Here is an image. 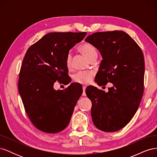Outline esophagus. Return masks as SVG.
I'll list each match as a JSON object with an SVG mask.
<instances>
[{
	"label": "esophagus",
	"instance_id": "1",
	"mask_svg": "<svg viewBox=\"0 0 157 157\" xmlns=\"http://www.w3.org/2000/svg\"><path fill=\"white\" fill-rule=\"evenodd\" d=\"M86 86H82V90H83V94H82V96H86V93H85V90H86Z\"/></svg>",
	"mask_w": 157,
	"mask_h": 157
}]
</instances>
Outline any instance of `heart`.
<instances>
[{"mask_svg": "<svg viewBox=\"0 0 157 157\" xmlns=\"http://www.w3.org/2000/svg\"><path fill=\"white\" fill-rule=\"evenodd\" d=\"M78 50L89 60L94 55H97V51L95 47L89 43H84L78 46ZM72 56L71 53H68L65 58V63L67 68L71 66ZM93 74L91 72H84L80 71L74 76V80L76 82L86 84L91 81Z\"/></svg>", "mask_w": 157, "mask_h": 157, "instance_id": "b5f03b06", "label": "heart"}]
</instances>
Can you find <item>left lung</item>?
Returning a JSON list of instances; mask_svg holds the SVG:
<instances>
[{"mask_svg":"<svg viewBox=\"0 0 157 157\" xmlns=\"http://www.w3.org/2000/svg\"><path fill=\"white\" fill-rule=\"evenodd\" d=\"M86 42L96 48L102 57L95 82L99 86L111 82L108 92L96 87L86 89L92 101L91 115L97 128L117 132L134 116L144 94L145 61L140 46L122 31L98 32Z\"/></svg>","mask_w":157,"mask_h":157,"instance_id":"1","label":"left lung"}]
</instances>
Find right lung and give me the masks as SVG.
Wrapping results in <instances>:
<instances>
[{
    "instance_id": "add662e5",
    "label": "right lung",
    "mask_w": 157,
    "mask_h": 157,
    "mask_svg": "<svg viewBox=\"0 0 157 157\" xmlns=\"http://www.w3.org/2000/svg\"><path fill=\"white\" fill-rule=\"evenodd\" d=\"M86 33H50L27 50L23 60L18 90L25 111L36 128L54 134L63 130L82 94L81 84L71 83L56 90V80L69 77L65 58Z\"/></svg>"
}]
</instances>
